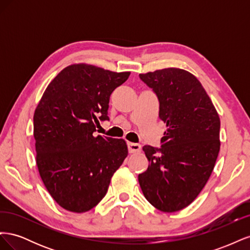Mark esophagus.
I'll return each instance as SVG.
<instances>
[{
    "instance_id": "34e87169",
    "label": "esophagus",
    "mask_w": 250,
    "mask_h": 250,
    "mask_svg": "<svg viewBox=\"0 0 250 250\" xmlns=\"http://www.w3.org/2000/svg\"><path fill=\"white\" fill-rule=\"evenodd\" d=\"M128 150H129L130 153H137L141 151V145L137 143H128Z\"/></svg>"
}]
</instances>
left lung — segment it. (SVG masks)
Segmentation results:
<instances>
[{
    "instance_id": "left-lung-1",
    "label": "left lung",
    "mask_w": 250,
    "mask_h": 250,
    "mask_svg": "<svg viewBox=\"0 0 250 250\" xmlns=\"http://www.w3.org/2000/svg\"><path fill=\"white\" fill-rule=\"evenodd\" d=\"M140 78L156 95L167 130L161 148L143 147L149 166L139 183L154 208L173 213L191 204L208 183L220 150V119L206 89L188 71L168 67Z\"/></svg>"
}]
</instances>
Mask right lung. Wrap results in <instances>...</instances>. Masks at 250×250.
Instances as JSON below:
<instances>
[{"instance_id": "obj_1", "label": "right lung", "mask_w": 250, "mask_h": 250, "mask_svg": "<svg viewBox=\"0 0 250 250\" xmlns=\"http://www.w3.org/2000/svg\"><path fill=\"white\" fill-rule=\"evenodd\" d=\"M129 75L72 64L52 80L37 105L36 165L52 198L66 210L84 213L96 207L128 154L124 140L94 132L98 116L109 120V97Z\"/></svg>"}]
</instances>
